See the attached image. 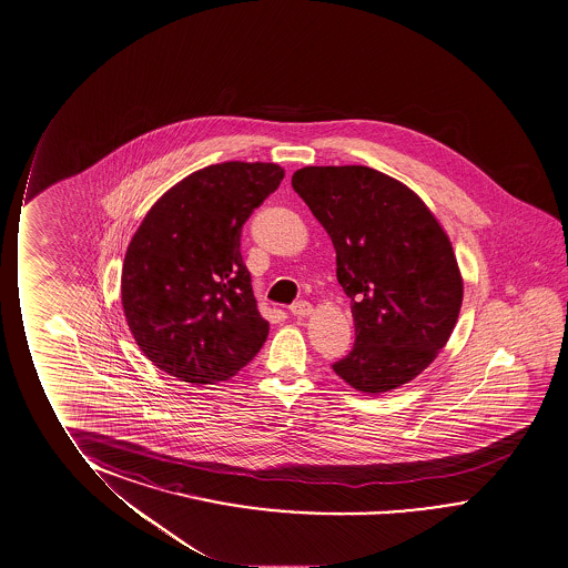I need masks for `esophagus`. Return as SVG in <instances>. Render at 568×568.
I'll list each match as a JSON object with an SVG mask.
<instances>
[{
  "mask_svg": "<svg viewBox=\"0 0 568 568\" xmlns=\"http://www.w3.org/2000/svg\"><path fill=\"white\" fill-rule=\"evenodd\" d=\"M290 312H292V315H296V317H305V315L312 314V304L305 302V300H300V302H294V304L290 305Z\"/></svg>",
  "mask_w": 568,
  "mask_h": 568,
  "instance_id": "esophagus-1",
  "label": "esophagus"
}]
</instances>
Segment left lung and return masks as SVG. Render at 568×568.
<instances>
[{"label":"left lung","mask_w":568,"mask_h":568,"mask_svg":"<svg viewBox=\"0 0 568 568\" xmlns=\"http://www.w3.org/2000/svg\"><path fill=\"white\" fill-rule=\"evenodd\" d=\"M292 186L333 241L351 297L355 345L333 371L366 394L414 381L463 304L449 237L409 187L368 166H305Z\"/></svg>","instance_id":"obj_1"}]
</instances>
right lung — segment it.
<instances>
[{
    "label": "right lung",
    "instance_id": "obj_1",
    "mask_svg": "<svg viewBox=\"0 0 568 568\" xmlns=\"http://www.w3.org/2000/svg\"><path fill=\"white\" fill-rule=\"evenodd\" d=\"M272 162L197 170L144 215L129 243L121 302L136 345L161 371L192 384L235 376L268 335L256 310L241 231L280 186Z\"/></svg>",
    "mask_w": 568,
    "mask_h": 568
}]
</instances>
